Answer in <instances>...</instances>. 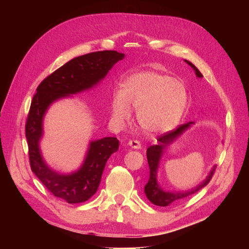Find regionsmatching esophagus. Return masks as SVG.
Listing matches in <instances>:
<instances>
[{
  "label": "esophagus",
  "mask_w": 249,
  "mask_h": 249,
  "mask_svg": "<svg viewBox=\"0 0 249 249\" xmlns=\"http://www.w3.org/2000/svg\"><path fill=\"white\" fill-rule=\"evenodd\" d=\"M128 146H130V147H132V148H134V149H140L141 147H142L141 142H138V141H136V140H130V141L128 142Z\"/></svg>",
  "instance_id": "34e87169"
}]
</instances>
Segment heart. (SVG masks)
Masks as SVG:
<instances>
[{"mask_svg": "<svg viewBox=\"0 0 249 249\" xmlns=\"http://www.w3.org/2000/svg\"><path fill=\"white\" fill-rule=\"evenodd\" d=\"M189 94L183 81L170 75L142 71L125 80L122 91L112 96V116L122 123L136 108L137 121L149 133L170 130L182 119L188 107Z\"/></svg>", "mask_w": 249, "mask_h": 249, "instance_id": "obj_1", "label": "heart"}]
</instances>
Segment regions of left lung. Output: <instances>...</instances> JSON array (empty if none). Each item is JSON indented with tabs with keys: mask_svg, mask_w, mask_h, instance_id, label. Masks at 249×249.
<instances>
[{
	"mask_svg": "<svg viewBox=\"0 0 249 249\" xmlns=\"http://www.w3.org/2000/svg\"><path fill=\"white\" fill-rule=\"evenodd\" d=\"M185 62H187L189 66H191L193 70L196 71V77L199 78L203 77L199 71V69H197L195 65L187 60H185ZM191 124L192 122H189L187 124H182L178 126L176 129H172L170 132H167L165 134L160 135V136H158L157 138L158 144L150 146L148 147V149H147L146 154H147V160H148L150 174H149L148 182H147L145 185V193H146L147 199H148L151 203L155 205L168 206L169 204H171L172 202L179 201L181 199H184V197H188L192 195H195V193L201 190L202 188L205 187V185L210 182V180L212 179L214 172H215L216 166H214L203 182L197 185V187H196L195 189H191L190 191H187V192H167L159 187V184L157 182V169L159 166V160L161 158L162 153H163V149H166L167 146L170 145L171 142H174L177 137L180 136L185 129L190 127Z\"/></svg>",
	"mask_w": 249,
	"mask_h": 249,
	"instance_id": "left-lung-1",
	"label": "left lung"
}]
</instances>
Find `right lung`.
<instances>
[{"label":"right lung","mask_w":249,"mask_h":249,"mask_svg":"<svg viewBox=\"0 0 249 249\" xmlns=\"http://www.w3.org/2000/svg\"><path fill=\"white\" fill-rule=\"evenodd\" d=\"M124 56L115 50H103L71 59L41 81L32 100L25 125L32 171L50 193L70 204L86 202L96 192L105 163L119 149V140L104 137L91 142L83 165L78 171L71 175L58 174L46 165L40 154L44 115L54 101L91 89Z\"/></svg>","instance_id":"add662e5"}]
</instances>
